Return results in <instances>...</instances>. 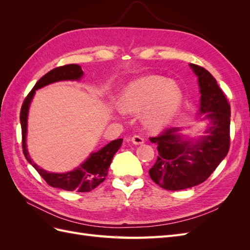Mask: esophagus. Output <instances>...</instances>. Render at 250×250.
Returning <instances> with one entry per match:
<instances>
[{
    "label": "esophagus",
    "instance_id": "obj_1",
    "mask_svg": "<svg viewBox=\"0 0 250 250\" xmlns=\"http://www.w3.org/2000/svg\"><path fill=\"white\" fill-rule=\"evenodd\" d=\"M131 141L134 145H141V144L145 142V140H144V138H142L141 135H133V137L131 138Z\"/></svg>",
    "mask_w": 250,
    "mask_h": 250
}]
</instances>
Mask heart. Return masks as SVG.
Returning a JSON list of instances; mask_svg holds the SVG:
<instances>
[{"label":"heart","mask_w":250,"mask_h":250,"mask_svg":"<svg viewBox=\"0 0 250 250\" xmlns=\"http://www.w3.org/2000/svg\"><path fill=\"white\" fill-rule=\"evenodd\" d=\"M183 94L177 84L161 76H146L132 81L120 98L121 109L138 113L143 110V123L150 130L164 129L180 109Z\"/></svg>","instance_id":"heart-1"}]
</instances>
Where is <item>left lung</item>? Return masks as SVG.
Masks as SVG:
<instances>
[{
	"label": "left lung",
	"mask_w": 250,
	"mask_h": 250,
	"mask_svg": "<svg viewBox=\"0 0 250 250\" xmlns=\"http://www.w3.org/2000/svg\"><path fill=\"white\" fill-rule=\"evenodd\" d=\"M198 77L199 113L209 120L207 135L198 140H184L178 127L150 138L157 145L158 156L149 175L165 190L179 191L206 181L229 153L230 105L216 79L204 67L190 63Z\"/></svg>",
	"instance_id": "8db88e82"
}]
</instances>
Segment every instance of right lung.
Listing matches in <instances>:
<instances>
[{"instance_id": "1", "label": "right lung", "mask_w": 250, "mask_h": 250, "mask_svg": "<svg viewBox=\"0 0 250 250\" xmlns=\"http://www.w3.org/2000/svg\"><path fill=\"white\" fill-rule=\"evenodd\" d=\"M83 76V71L78 64H66L55 67L44 76H42L31 89V92L25 98L21 109V146L22 152L26 160L31 164L40 175L47 181V184L53 188H62L65 191L76 192H89L94 190L105 180L108 173V168L112 161L113 155L122 145V139H118L108 143L97 152L90 153L87 160L82 163L77 169L66 173H51L40 168L34 164L27 150L26 137H27V119L35 90L50 83L62 80H79Z\"/></svg>"}]
</instances>
